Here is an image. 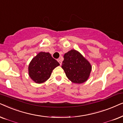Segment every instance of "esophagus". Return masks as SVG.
<instances>
[{
  "instance_id": "34e87169",
  "label": "esophagus",
  "mask_w": 123,
  "mask_h": 123,
  "mask_svg": "<svg viewBox=\"0 0 123 123\" xmlns=\"http://www.w3.org/2000/svg\"><path fill=\"white\" fill-rule=\"evenodd\" d=\"M57 61H58V62L60 63V65H62V61H61V59H58V60H57Z\"/></svg>"
}]
</instances>
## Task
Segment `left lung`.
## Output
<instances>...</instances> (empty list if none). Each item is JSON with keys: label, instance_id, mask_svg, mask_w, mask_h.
<instances>
[{"label": "left lung", "instance_id": "8db88e82", "mask_svg": "<svg viewBox=\"0 0 123 123\" xmlns=\"http://www.w3.org/2000/svg\"><path fill=\"white\" fill-rule=\"evenodd\" d=\"M62 68L71 82L81 84L89 78L92 70L91 63L78 50L71 49L63 56Z\"/></svg>", "mask_w": 123, "mask_h": 123}]
</instances>
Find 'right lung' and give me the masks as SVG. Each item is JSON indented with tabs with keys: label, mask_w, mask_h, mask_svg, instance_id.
<instances>
[{
	"label": "right lung",
	"mask_w": 123,
	"mask_h": 123,
	"mask_svg": "<svg viewBox=\"0 0 123 123\" xmlns=\"http://www.w3.org/2000/svg\"><path fill=\"white\" fill-rule=\"evenodd\" d=\"M59 65L49 53L40 52L29 63V75L34 82L42 84L50 78L53 70Z\"/></svg>",
	"instance_id": "add662e5"
}]
</instances>
